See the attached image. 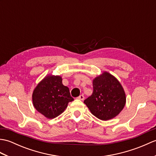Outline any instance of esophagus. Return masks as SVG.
<instances>
[{
  "label": "esophagus",
  "mask_w": 156,
  "mask_h": 156,
  "mask_svg": "<svg viewBox=\"0 0 156 156\" xmlns=\"http://www.w3.org/2000/svg\"><path fill=\"white\" fill-rule=\"evenodd\" d=\"M78 99H79V100H81V101H83L84 99V95H83V94H81V95H80V96H79V97H78Z\"/></svg>",
  "instance_id": "34e87169"
}]
</instances>
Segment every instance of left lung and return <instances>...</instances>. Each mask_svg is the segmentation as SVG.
<instances>
[{
	"instance_id": "1",
	"label": "left lung",
	"mask_w": 156,
	"mask_h": 156,
	"mask_svg": "<svg viewBox=\"0 0 156 156\" xmlns=\"http://www.w3.org/2000/svg\"><path fill=\"white\" fill-rule=\"evenodd\" d=\"M92 85V94L84 101L91 113L102 121L117 117L126 103V94L120 82L105 71L93 79Z\"/></svg>"
}]
</instances>
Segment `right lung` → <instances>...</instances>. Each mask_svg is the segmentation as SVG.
Returning a JSON list of instances; mask_svg holds the SVG:
<instances>
[{
	"label": "right lung",
	"mask_w": 156,
	"mask_h": 156,
	"mask_svg": "<svg viewBox=\"0 0 156 156\" xmlns=\"http://www.w3.org/2000/svg\"><path fill=\"white\" fill-rule=\"evenodd\" d=\"M32 101L36 110L51 119L61 115L74 98L69 88L63 85L62 76L48 74L34 88Z\"/></svg>",
	"instance_id": "add662e5"
}]
</instances>
